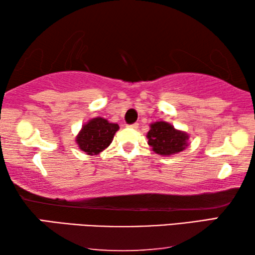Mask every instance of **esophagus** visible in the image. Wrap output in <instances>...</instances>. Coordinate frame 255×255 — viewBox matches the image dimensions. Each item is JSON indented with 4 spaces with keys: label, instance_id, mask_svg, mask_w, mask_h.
Returning a JSON list of instances; mask_svg holds the SVG:
<instances>
[{
    "label": "esophagus",
    "instance_id": "1",
    "mask_svg": "<svg viewBox=\"0 0 255 255\" xmlns=\"http://www.w3.org/2000/svg\"><path fill=\"white\" fill-rule=\"evenodd\" d=\"M128 127L133 128V129H137V128H138V124H131V125H128Z\"/></svg>",
    "mask_w": 255,
    "mask_h": 255
}]
</instances>
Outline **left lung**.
Listing matches in <instances>:
<instances>
[{
	"mask_svg": "<svg viewBox=\"0 0 255 255\" xmlns=\"http://www.w3.org/2000/svg\"><path fill=\"white\" fill-rule=\"evenodd\" d=\"M147 138L148 145L155 153L169 156L185 148L189 136L183 131L176 130L170 124L157 122L150 125Z\"/></svg>",
	"mask_w": 255,
	"mask_h": 255,
	"instance_id": "obj_1",
	"label": "left lung"
}]
</instances>
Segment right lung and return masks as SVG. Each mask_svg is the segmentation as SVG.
Instances as JSON below:
<instances>
[{"label":"right lung","instance_id":"right-lung-1","mask_svg":"<svg viewBox=\"0 0 255 255\" xmlns=\"http://www.w3.org/2000/svg\"><path fill=\"white\" fill-rule=\"evenodd\" d=\"M118 129L117 124H111L101 117L93 118L82 127L76 137V143L86 154L98 155L111 144Z\"/></svg>","mask_w":255,"mask_h":255}]
</instances>
